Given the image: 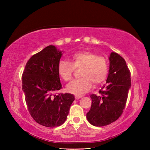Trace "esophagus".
<instances>
[{"label":"esophagus","instance_id":"1","mask_svg":"<svg viewBox=\"0 0 150 150\" xmlns=\"http://www.w3.org/2000/svg\"><path fill=\"white\" fill-rule=\"evenodd\" d=\"M82 97H83V96H81V95H75V98H76V99H79V98H82Z\"/></svg>","mask_w":150,"mask_h":150}]
</instances>
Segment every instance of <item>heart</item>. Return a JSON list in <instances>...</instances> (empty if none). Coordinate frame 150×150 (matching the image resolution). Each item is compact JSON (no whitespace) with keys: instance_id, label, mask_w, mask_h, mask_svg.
Listing matches in <instances>:
<instances>
[{"instance_id":"obj_1","label":"heart","mask_w":150,"mask_h":150,"mask_svg":"<svg viewBox=\"0 0 150 150\" xmlns=\"http://www.w3.org/2000/svg\"><path fill=\"white\" fill-rule=\"evenodd\" d=\"M82 77L73 81L67 85L69 93L82 95L89 91L93 87L99 85L105 81L108 72V63L105 57L98 56L90 51H81L71 56V63L62 60L58 63L57 71L65 81L71 80L75 69H80Z\"/></svg>"}]
</instances>
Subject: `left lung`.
I'll list each match as a JSON object with an SVG mask.
<instances>
[{
    "instance_id": "left-lung-1",
    "label": "left lung",
    "mask_w": 150,
    "mask_h": 150,
    "mask_svg": "<svg viewBox=\"0 0 150 150\" xmlns=\"http://www.w3.org/2000/svg\"><path fill=\"white\" fill-rule=\"evenodd\" d=\"M109 62L106 85L99 91L98 95H91L92 104L87 113L88 121L95 126L108 125L120 117L131 87L130 72L124 58L111 52Z\"/></svg>"
}]
</instances>
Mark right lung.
Masks as SVG:
<instances>
[{"label":"right lung","instance_id":"right-lung-1","mask_svg":"<svg viewBox=\"0 0 150 150\" xmlns=\"http://www.w3.org/2000/svg\"><path fill=\"white\" fill-rule=\"evenodd\" d=\"M62 52L48 45L30 57L22 77L29 112L37 123L50 128L65 122L75 100L72 94H54L62 87L57 71Z\"/></svg>","mask_w":150,"mask_h":150}]
</instances>
